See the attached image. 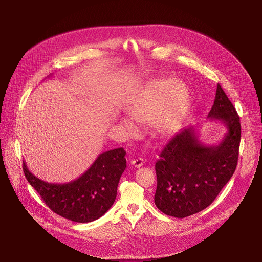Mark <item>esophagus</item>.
<instances>
[{"label":"esophagus","mask_w":262,"mask_h":262,"mask_svg":"<svg viewBox=\"0 0 262 262\" xmlns=\"http://www.w3.org/2000/svg\"><path fill=\"white\" fill-rule=\"evenodd\" d=\"M130 164H132V166H134L135 168H140V167H142V166H143V164H144V160H143V159H141V158H139V159L133 160V161L130 162Z\"/></svg>","instance_id":"1"}]
</instances>
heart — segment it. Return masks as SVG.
I'll return each mask as SVG.
<instances>
[{
    "mask_svg": "<svg viewBox=\"0 0 262 262\" xmlns=\"http://www.w3.org/2000/svg\"><path fill=\"white\" fill-rule=\"evenodd\" d=\"M189 104V92L180 82L167 79L152 81L129 104L128 114L141 124H149L158 137L174 133L180 125ZM129 118H121V125L128 134L138 132Z\"/></svg>",
    "mask_w": 262,
    "mask_h": 262,
    "instance_id": "obj_1",
    "label": "heart"
}]
</instances>
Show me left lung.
<instances>
[{
	"instance_id": "obj_1",
	"label": "left lung",
	"mask_w": 262,
	"mask_h": 262,
	"mask_svg": "<svg viewBox=\"0 0 262 262\" xmlns=\"http://www.w3.org/2000/svg\"><path fill=\"white\" fill-rule=\"evenodd\" d=\"M207 118L221 121L227 128L217 145H204L195 126H188L167 143L156 163L155 203L167 215L185 217L205 209L236 169L239 117L219 84Z\"/></svg>"
}]
</instances>
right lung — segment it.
<instances>
[{
  "instance_id": "1",
  "label": "right lung",
  "mask_w": 262,
  "mask_h": 262,
  "mask_svg": "<svg viewBox=\"0 0 262 262\" xmlns=\"http://www.w3.org/2000/svg\"><path fill=\"white\" fill-rule=\"evenodd\" d=\"M125 150L116 148L100 154L79 178L66 183H50L32 174L24 161L27 180L57 214L78 223H89L113 205L117 186L126 168Z\"/></svg>"
}]
</instances>
